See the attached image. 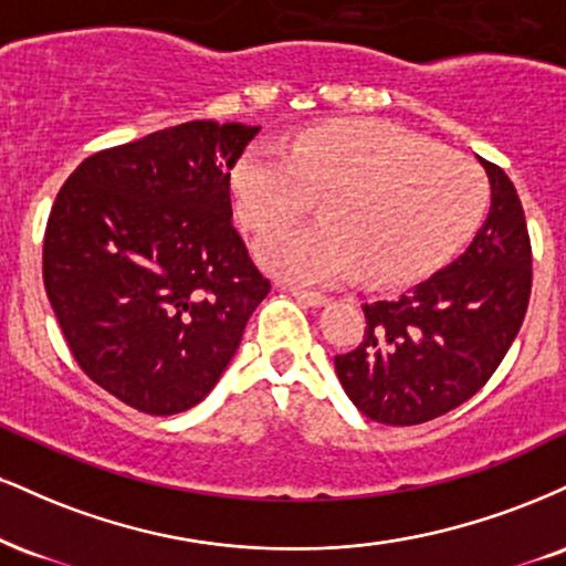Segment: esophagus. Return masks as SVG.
I'll use <instances>...</instances> for the list:
<instances>
[{
	"label": "esophagus",
	"mask_w": 566,
	"mask_h": 566,
	"mask_svg": "<svg viewBox=\"0 0 566 566\" xmlns=\"http://www.w3.org/2000/svg\"><path fill=\"white\" fill-rule=\"evenodd\" d=\"M284 292H290L292 297H297V301L305 303V305H313V308H322V305L329 303V297L322 295V292H311V290H301V287H292V284H279Z\"/></svg>",
	"instance_id": "1"
}]
</instances>
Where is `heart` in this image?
I'll return each instance as SVG.
<instances>
[{
  "mask_svg": "<svg viewBox=\"0 0 566 566\" xmlns=\"http://www.w3.org/2000/svg\"><path fill=\"white\" fill-rule=\"evenodd\" d=\"M242 227L263 234L322 200L324 221L274 231L258 258L301 284L403 282L446 261L480 223L485 174L448 147L379 120L322 126L287 153L255 145L231 174Z\"/></svg>",
  "mask_w": 566,
  "mask_h": 566,
  "instance_id": "b5f03b06",
  "label": "heart"
}]
</instances>
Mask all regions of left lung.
<instances>
[{
    "mask_svg": "<svg viewBox=\"0 0 566 566\" xmlns=\"http://www.w3.org/2000/svg\"><path fill=\"white\" fill-rule=\"evenodd\" d=\"M490 210L469 248L417 287L364 305V337L335 356L360 413L390 427L424 424L493 377L524 322L533 248L512 179L480 158Z\"/></svg>",
    "mask_w": 566,
    "mask_h": 566,
    "instance_id": "1",
    "label": "left lung"
}]
</instances>
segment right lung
<instances>
[{
    "instance_id": "right-lung-1",
    "label": "right lung",
    "mask_w": 566,
    "mask_h": 566,
    "mask_svg": "<svg viewBox=\"0 0 566 566\" xmlns=\"http://www.w3.org/2000/svg\"><path fill=\"white\" fill-rule=\"evenodd\" d=\"M258 132L189 120L94 153L60 187L46 297L81 371L136 411L200 403L271 292L231 223V168Z\"/></svg>"
}]
</instances>
